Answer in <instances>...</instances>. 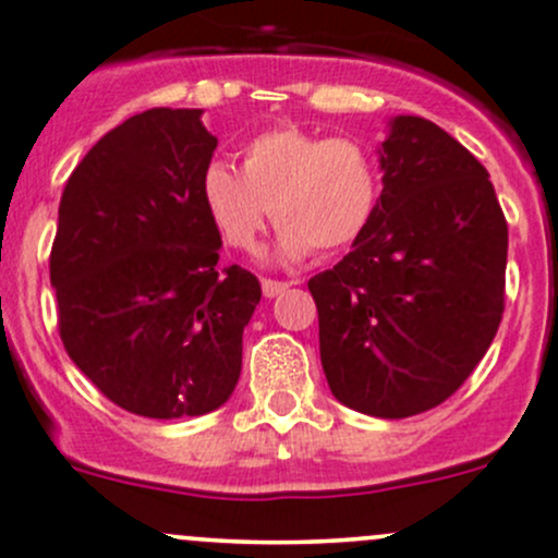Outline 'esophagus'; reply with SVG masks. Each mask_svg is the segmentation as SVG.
I'll use <instances>...</instances> for the list:
<instances>
[{
    "label": "esophagus",
    "mask_w": 558,
    "mask_h": 558,
    "mask_svg": "<svg viewBox=\"0 0 558 558\" xmlns=\"http://www.w3.org/2000/svg\"><path fill=\"white\" fill-rule=\"evenodd\" d=\"M286 289H289V283H286V280L262 278V291H264V296H269V300H272V296H278V294H283Z\"/></svg>",
    "instance_id": "obj_1"
}]
</instances>
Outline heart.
Wrapping results in <instances>:
<instances>
[{"mask_svg": "<svg viewBox=\"0 0 558 558\" xmlns=\"http://www.w3.org/2000/svg\"><path fill=\"white\" fill-rule=\"evenodd\" d=\"M199 196L218 238L234 251H253L272 213L286 258L337 253L362 240L378 216L384 167L367 140L283 123L247 140L240 172L213 161Z\"/></svg>", "mask_w": 558, "mask_h": 558, "instance_id": "b5f03b06", "label": "heart"}]
</instances>
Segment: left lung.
Instances as JSON below:
<instances>
[{"label": "left lung", "instance_id": "left-lung-1", "mask_svg": "<svg viewBox=\"0 0 558 558\" xmlns=\"http://www.w3.org/2000/svg\"><path fill=\"white\" fill-rule=\"evenodd\" d=\"M375 221L307 280L331 393L378 418L459 391L505 313L508 221L486 167L437 123L393 118Z\"/></svg>", "mask_w": 558, "mask_h": 558}]
</instances>
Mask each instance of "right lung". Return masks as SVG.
<instances>
[{"mask_svg":"<svg viewBox=\"0 0 558 558\" xmlns=\"http://www.w3.org/2000/svg\"><path fill=\"white\" fill-rule=\"evenodd\" d=\"M202 110L154 107L110 129L70 174L50 247L59 335L83 375L145 418L232 397L258 278L218 264L202 207L218 140Z\"/></svg>","mask_w":558,"mask_h":558,"instance_id":"1","label":"right lung"}]
</instances>
